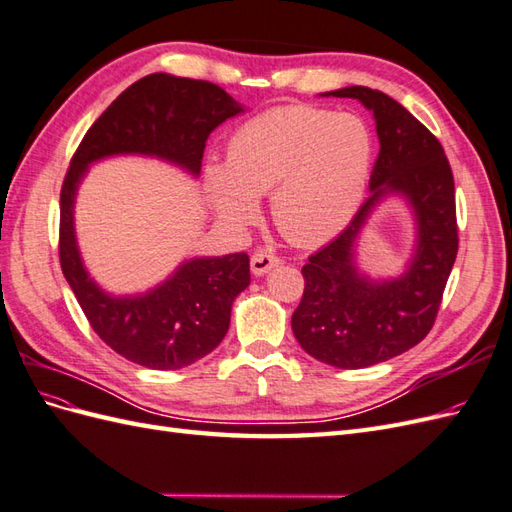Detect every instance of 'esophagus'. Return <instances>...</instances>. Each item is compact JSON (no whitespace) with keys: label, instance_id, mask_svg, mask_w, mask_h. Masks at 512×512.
<instances>
[{"label":"esophagus","instance_id":"esophagus-1","mask_svg":"<svg viewBox=\"0 0 512 512\" xmlns=\"http://www.w3.org/2000/svg\"><path fill=\"white\" fill-rule=\"evenodd\" d=\"M279 257L270 253V251H257L253 257H251V270L255 277H264L266 272H270L274 266H279Z\"/></svg>","mask_w":512,"mask_h":512}]
</instances>
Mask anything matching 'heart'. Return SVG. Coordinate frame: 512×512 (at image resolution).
<instances>
[{
    "label": "heart",
    "instance_id": "heart-1",
    "mask_svg": "<svg viewBox=\"0 0 512 512\" xmlns=\"http://www.w3.org/2000/svg\"><path fill=\"white\" fill-rule=\"evenodd\" d=\"M376 142L359 114L279 106L233 131L229 164L203 170L220 225L244 229L272 192V218L287 240L324 244L342 233L368 194Z\"/></svg>",
    "mask_w": 512,
    "mask_h": 512
}]
</instances>
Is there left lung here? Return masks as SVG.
I'll list each match as a JSON object with an SVG mask.
<instances>
[{
	"mask_svg": "<svg viewBox=\"0 0 512 512\" xmlns=\"http://www.w3.org/2000/svg\"><path fill=\"white\" fill-rule=\"evenodd\" d=\"M320 97L357 99L376 123L381 151L370 196L350 225L303 266L305 294L292 331L307 355L339 370H361L411 350L435 324L458 251L454 177L439 140L396 99L368 86ZM400 198L414 218V253L396 278L358 266V240L385 200Z\"/></svg>",
	"mask_w": 512,
	"mask_h": 512,
	"instance_id": "8db88e82",
	"label": "left lung"
}]
</instances>
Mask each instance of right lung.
Returning <instances> with one entry per match:
<instances>
[{
	"mask_svg": "<svg viewBox=\"0 0 512 512\" xmlns=\"http://www.w3.org/2000/svg\"><path fill=\"white\" fill-rule=\"evenodd\" d=\"M246 112L212 82L151 73L131 84L77 147L60 192V266L95 333L121 357L179 370L209 355L229 331L233 300L251 285L246 253L190 257L138 294H112L88 272L75 233V201L93 164L119 155L155 157L201 175L205 140Z\"/></svg>",
	"mask_w": 512,
	"mask_h": 512,
	"instance_id": "1",
	"label": "right lung"
}]
</instances>
